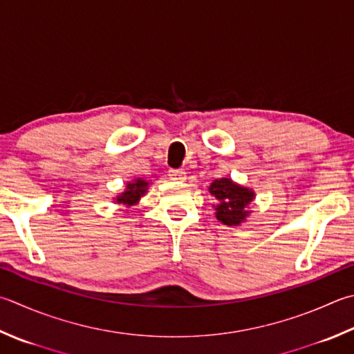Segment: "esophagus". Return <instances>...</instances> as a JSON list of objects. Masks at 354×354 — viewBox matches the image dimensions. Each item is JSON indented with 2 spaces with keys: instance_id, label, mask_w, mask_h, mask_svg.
<instances>
[{
  "instance_id": "esophagus-1",
  "label": "esophagus",
  "mask_w": 354,
  "mask_h": 354,
  "mask_svg": "<svg viewBox=\"0 0 354 354\" xmlns=\"http://www.w3.org/2000/svg\"><path fill=\"white\" fill-rule=\"evenodd\" d=\"M169 178L174 180V182H185L186 172L185 169H169Z\"/></svg>"
}]
</instances>
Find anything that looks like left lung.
<instances>
[{"label": "left lung", "mask_w": 354, "mask_h": 354, "mask_svg": "<svg viewBox=\"0 0 354 354\" xmlns=\"http://www.w3.org/2000/svg\"><path fill=\"white\" fill-rule=\"evenodd\" d=\"M209 194L216 198L212 208L216 211V218L226 226H240L251 214L250 205L256 198V192L236 183L234 180L222 177L209 185Z\"/></svg>", "instance_id": "left-lung-1"}]
</instances>
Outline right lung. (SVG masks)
Segmentation results:
<instances>
[{
	"label": "right lung",
	"mask_w": 354,
	"mask_h": 354,
	"mask_svg": "<svg viewBox=\"0 0 354 354\" xmlns=\"http://www.w3.org/2000/svg\"><path fill=\"white\" fill-rule=\"evenodd\" d=\"M149 185L151 183L145 178L131 180V182L126 183V189L123 192H120L117 197H114L115 203L124 205L126 208L137 205L140 202V198H142L146 192H148Z\"/></svg>",
	"instance_id": "1"
}]
</instances>
